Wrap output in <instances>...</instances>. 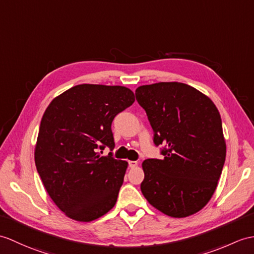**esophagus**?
Returning a JSON list of instances; mask_svg holds the SVG:
<instances>
[{"label":"esophagus","mask_w":254,"mask_h":254,"mask_svg":"<svg viewBox=\"0 0 254 254\" xmlns=\"http://www.w3.org/2000/svg\"><path fill=\"white\" fill-rule=\"evenodd\" d=\"M137 166V161H128V167L129 168H135Z\"/></svg>","instance_id":"1"}]
</instances>
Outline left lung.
Masks as SVG:
<instances>
[{"label": "left lung", "instance_id": "obj_1", "mask_svg": "<svg viewBox=\"0 0 254 254\" xmlns=\"http://www.w3.org/2000/svg\"><path fill=\"white\" fill-rule=\"evenodd\" d=\"M135 95L154 129L163 159H146L140 184L152 207L172 217L197 213L209 202L226 157L222 120L213 102L180 82L141 85Z\"/></svg>", "mask_w": 254, "mask_h": 254}]
</instances>
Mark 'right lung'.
<instances>
[{"label":"right lung","instance_id":"right-lung-1","mask_svg":"<svg viewBox=\"0 0 254 254\" xmlns=\"http://www.w3.org/2000/svg\"><path fill=\"white\" fill-rule=\"evenodd\" d=\"M134 100L126 86L80 84L46 108L35 167L51 199L70 219L91 222L115 207L127 162L113 152L100 156L99 149L115 148L111 123Z\"/></svg>","mask_w":254,"mask_h":254}]
</instances>
